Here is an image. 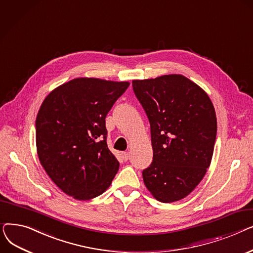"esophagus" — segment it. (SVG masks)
<instances>
[{
	"instance_id": "1",
	"label": "esophagus",
	"mask_w": 253,
	"mask_h": 253,
	"mask_svg": "<svg viewBox=\"0 0 253 253\" xmlns=\"http://www.w3.org/2000/svg\"><path fill=\"white\" fill-rule=\"evenodd\" d=\"M122 159L124 161H127L128 159H129V154L127 153V152H124V153H122Z\"/></svg>"
}]
</instances>
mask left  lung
Returning a JSON list of instances; mask_svg holds the SVG:
<instances>
[{
	"mask_svg": "<svg viewBox=\"0 0 253 253\" xmlns=\"http://www.w3.org/2000/svg\"><path fill=\"white\" fill-rule=\"evenodd\" d=\"M132 87L151 125L153 162L142 171L158 201L191 194L210 166L217 121L207 93L181 75L133 80Z\"/></svg>",
	"mask_w": 253,
	"mask_h": 253,
	"instance_id": "left-lung-1",
	"label": "left lung"
}]
</instances>
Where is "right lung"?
I'll list each match as a JSON object with an SVG mask.
<instances>
[{
	"mask_svg": "<svg viewBox=\"0 0 253 253\" xmlns=\"http://www.w3.org/2000/svg\"><path fill=\"white\" fill-rule=\"evenodd\" d=\"M128 86V82L77 78L49 93L39 110V160L52 181L77 200L101 195L119 170L106 144L105 117Z\"/></svg>",
	"mask_w": 253,
	"mask_h": 253,
	"instance_id": "1",
	"label": "right lung"
}]
</instances>
